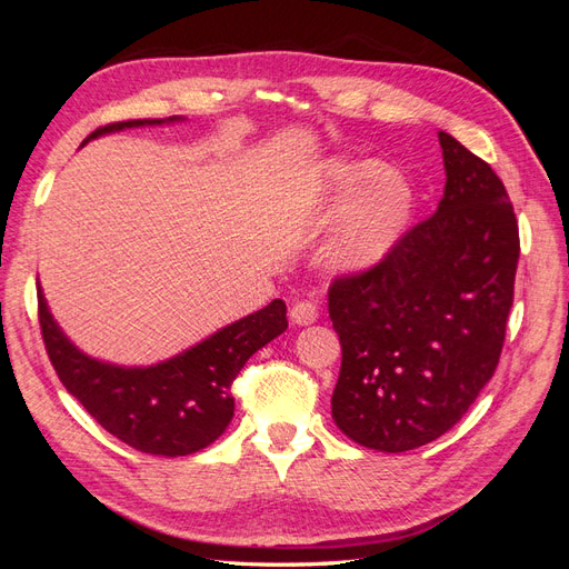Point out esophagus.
Segmentation results:
<instances>
[{
  "label": "esophagus",
  "mask_w": 569,
  "mask_h": 569,
  "mask_svg": "<svg viewBox=\"0 0 569 569\" xmlns=\"http://www.w3.org/2000/svg\"><path fill=\"white\" fill-rule=\"evenodd\" d=\"M289 318H291V322H295V325H303V327L306 325H313L318 320V308L311 301H299V303L291 306Z\"/></svg>",
  "instance_id": "1"
}]
</instances>
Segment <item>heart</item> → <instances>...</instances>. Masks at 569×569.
<instances>
[{"instance_id": "b5f03b06", "label": "heart", "mask_w": 569, "mask_h": 569, "mask_svg": "<svg viewBox=\"0 0 569 569\" xmlns=\"http://www.w3.org/2000/svg\"><path fill=\"white\" fill-rule=\"evenodd\" d=\"M308 194L322 206L341 203L322 253L327 270L353 278L370 272L401 242L412 216V189L382 163L325 159L308 170Z\"/></svg>"}]
</instances>
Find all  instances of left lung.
Returning a JSON list of instances; mask_svg holds the SVG:
<instances>
[{"label": "left lung", "instance_id": "left-lung-1", "mask_svg": "<svg viewBox=\"0 0 569 569\" xmlns=\"http://www.w3.org/2000/svg\"><path fill=\"white\" fill-rule=\"evenodd\" d=\"M432 218L370 272L335 280L341 341L332 418L366 449L403 453L468 412L501 358L520 258L518 220L491 166L439 130Z\"/></svg>", "mask_w": 569, "mask_h": 569}]
</instances>
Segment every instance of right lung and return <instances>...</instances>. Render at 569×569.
Masks as SVG:
<instances>
[{"instance_id":"right-lung-1","label":"right lung","mask_w":569,"mask_h":569,"mask_svg":"<svg viewBox=\"0 0 569 569\" xmlns=\"http://www.w3.org/2000/svg\"><path fill=\"white\" fill-rule=\"evenodd\" d=\"M182 116L123 120L94 130L88 140L128 128L182 123ZM44 347L59 380L84 410L132 449L178 458L197 453L226 432L234 416L230 387L247 360L287 330V306L270 301L182 353L153 366H116L80 351L51 316L38 282Z\"/></svg>"}]
</instances>
